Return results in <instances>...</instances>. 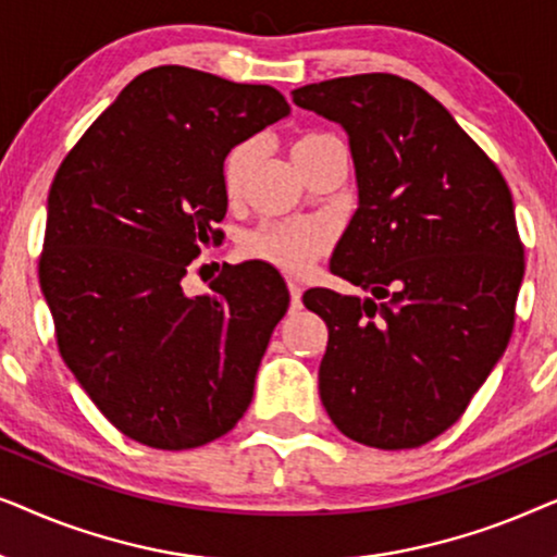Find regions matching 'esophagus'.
<instances>
[{
  "label": "esophagus",
  "mask_w": 557,
  "mask_h": 557,
  "mask_svg": "<svg viewBox=\"0 0 557 557\" xmlns=\"http://www.w3.org/2000/svg\"><path fill=\"white\" fill-rule=\"evenodd\" d=\"M288 294H292V311L301 309V286L296 281H288Z\"/></svg>",
  "instance_id": "1"
}]
</instances>
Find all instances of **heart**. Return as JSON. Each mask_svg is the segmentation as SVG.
<instances>
[{
	"label": "heart",
	"mask_w": 557,
	"mask_h": 557,
	"mask_svg": "<svg viewBox=\"0 0 557 557\" xmlns=\"http://www.w3.org/2000/svg\"><path fill=\"white\" fill-rule=\"evenodd\" d=\"M334 139L330 134H304L294 141L292 154L294 162H299L307 154H311L324 141ZM258 154L256 141H240L238 147L227 151L223 159V189L227 197H235L243 189L246 174L253 164ZM326 231L317 223H265L256 231H250L243 238L240 248L248 258H258V261L276 265L281 271L301 273L307 271L311 261L326 248Z\"/></svg>",
	"instance_id": "b5f03b06"
}]
</instances>
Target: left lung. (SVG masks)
Wrapping results in <instances>:
<instances>
[{"label": "left lung", "mask_w": 557, "mask_h": 557, "mask_svg": "<svg viewBox=\"0 0 557 557\" xmlns=\"http://www.w3.org/2000/svg\"><path fill=\"white\" fill-rule=\"evenodd\" d=\"M292 96L349 136L360 202L330 269L372 294H304L330 330L319 395L357 444L423 446L459 421L512 337L524 276L512 195L451 113L400 75Z\"/></svg>", "instance_id": "left-lung-1"}]
</instances>
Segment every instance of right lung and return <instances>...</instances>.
I'll list each match as a JSON object with an SVG mask.
<instances>
[{
    "mask_svg": "<svg viewBox=\"0 0 557 557\" xmlns=\"http://www.w3.org/2000/svg\"><path fill=\"white\" fill-rule=\"evenodd\" d=\"M292 113L271 86L182 65L136 75L63 159L48 195L40 286L60 355L98 410L144 446L182 451L240 421L288 309L269 263L187 296L220 243L223 159Z\"/></svg>",
    "mask_w": 557,
    "mask_h": 557,
    "instance_id": "add662e5",
    "label": "right lung"
}]
</instances>
